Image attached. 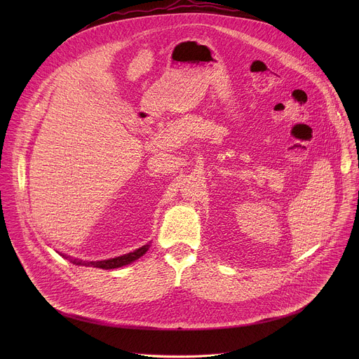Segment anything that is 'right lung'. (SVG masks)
Instances as JSON below:
<instances>
[{
	"instance_id": "right-lung-1",
	"label": "right lung",
	"mask_w": 359,
	"mask_h": 359,
	"mask_svg": "<svg viewBox=\"0 0 359 359\" xmlns=\"http://www.w3.org/2000/svg\"><path fill=\"white\" fill-rule=\"evenodd\" d=\"M149 247H150V244H144V245L136 248L135 251L119 255V257H114V259H108V260H96V262H83L79 259H74V257H71V255H67L62 252H61V255L64 259H68L75 266L95 267V269H102V270H114V269H119V267H123V266H128V264L136 262L149 250Z\"/></svg>"
}]
</instances>
